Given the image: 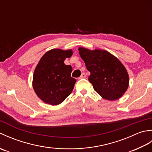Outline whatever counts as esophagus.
Masks as SVG:
<instances>
[{
    "instance_id": "1",
    "label": "esophagus",
    "mask_w": 152,
    "mask_h": 152,
    "mask_svg": "<svg viewBox=\"0 0 152 152\" xmlns=\"http://www.w3.org/2000/svg\"><path fill=\"white\" fill-rule=\"evenodd\" d=\"M86 78V74L85 73H82V75L80 76V77L79 78V79H82V78Z\"/></svg>"
}]
</instances>
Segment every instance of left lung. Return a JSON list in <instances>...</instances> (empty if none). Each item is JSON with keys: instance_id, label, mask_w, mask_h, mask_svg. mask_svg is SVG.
Listing matches in <instances>:
<instances>
[{"instance_id": "1", "label": "left lung", "mask_w": 152, "mask_h": 152, "mask_svg": "<svg viewBox=\"0 0 152 152\" xmlns=\"http://www.w3.org/2000/svg\"><path fill=\"white\" fill-rule=\"evenodd\" d=\"M80 57L89 72V81L103 99L114 101L127 91L129 82L127 71L120 61L108 51L79 48Z\"/></svg>"}]
</instances>
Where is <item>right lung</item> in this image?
I'll return each instance as SVG.
<instances>
[{
	"label": "right lung",
	"mask_w": 152,
	"mask_h": 152,
	"mask_svg": "<svg viewBox=\"0 0 152 152\" xmlns=\"http://www.w3.org/2000/svg\"><path fill=\"white\" fill-rule=\"evenodd\" d=\"M72 55V50H51L42 57L35 68L33 89L46 104H59L72 93L76 80L70 75L72 66L64 63Z\"/></svg>",
	"instance_id": "1"
}]
</instances>
